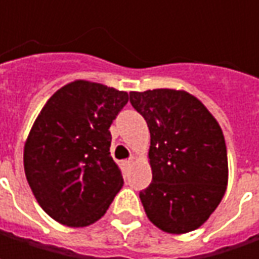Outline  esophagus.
Segmentation results:
<instances>
[{
    "instance_id": "1",
    "label": "esophagus",
    "mask_w": 259,
    "mask_h": 259,
    "mask_svg": "<svg viewBox=\"0 0 259 259\" xmlns=\"http://www.w3.org/2000/svg\"><path fill=\"white\" fill-rule=\"evenodd\" d=\"M121 165H122V168H124V170H128V168L133 165V161H131V160H124V161L121 163Z\"/></svg>"
}]
</instances>
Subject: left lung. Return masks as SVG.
Returning a JSON list of instances; mask_svg holds the SVG:
<instances>
[{
  "instance_id": "8db88e82",
  "label": "left lung",
  "mask_w": 259,
  "mask_h": 259,
  "mask_svg": "<svg viewBox=\"0 0 259 259\" xmlns=\"http://www.w3.org/2000/svg\"><path fill=\"white\" fill-rule=\"evenodd\" d=\"M150 130L151 184L140 192L148 219L167 234H186L209 219L228 186L224 133L186 91L130 92Z\"/></svg>"
}]
</instances>
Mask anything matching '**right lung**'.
<instances>
[{
	"mask_svg": "<svg viewBox=\"0 0 259 259\" xmlns=\"http://www.w3.org/2000/svg\"><path fill=\"white\" fill-rule=\"evenodd\" d=\"M128 99L124 91L75 80L40 111L25 141L24 171L35 200L59 224H95L121 190L109 126Z\"/></svg>",
	"mask_w": 259,
	"mask_h": 259,
	"instance_id": "right-lung-1",
	"label": "right lung"
}]
</instances>
